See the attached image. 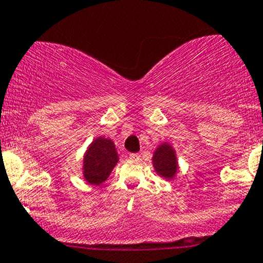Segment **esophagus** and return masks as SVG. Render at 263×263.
<instances>
[{"label":"esophagus","instance_id":"esophagus-1","mask_svg":"<svg viewBox=\"0 0 263 263\" xmlns=\"http://www.w3.org/2000/svg\"><path fill=\"white\" fill-rule=\"evenodd\" d=\"M129 159H132V160H140L141 155L140 154H129Z\"/></svg>","mask_w":263,"mask_h":263}]
</instances>
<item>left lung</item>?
<instances>
[{
    "instance_id": "obj_1",
    "label": "left lung",
    "mask_w": 263,
    "mask_h": 263,
    "mask_svg": "<svg viewBox=\"0 0 263 263\" xmlns=\"http://www.w3.org/2000/svg\"><path fill=\"white\" fill-rule=\"evenodd\" d=\"M154 169L163 178L172 179L178 171V163L174 148L169 144H161L153 156Z\"/></svg>"
}]
</instances>
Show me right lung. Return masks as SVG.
<instances>
[{"instance_id": "add662e5", "label": "right lung", "mask_w": 263, "mask_h": 263, "mask_svg": "<svg viewBox=\"0 0 263 263\" xmlns=\"http://www.w3.org/2000/svg\"><path fill=\"white\" fill-rule=\"evenodd\" d=\"M118 163V154L112 140L98 137L91 142L84 156V178L90 184L99 185L109 177Z\"/></svg>"}]
</instances>
